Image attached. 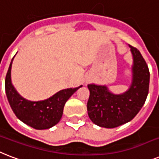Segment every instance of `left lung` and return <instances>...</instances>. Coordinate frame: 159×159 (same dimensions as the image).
I'll return each instance as SVG.
<instances>
[{"label": "left lung", "mask_w": 159, "mask_h": 159, "mask_svg": "<svg viewBox=\"0 0 159 159\" xmlns=\"http://www.w3.org/2000/svg\"><path fill=\"white\" fill-rule=\"evenodd\" d=\"M133 55L132 82L120 94L110 92L106 85L88 84L87 110L91 121L99 127L113 129L131 121L147 99L149 70L139 50L129 45Z\"/></svg>", "instance_id": "8db88e82"}]
</instances>
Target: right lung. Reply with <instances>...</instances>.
Returning a JSON list of instances; mask_svg holds the SVG:
<instances>
[{"label": "right lung", "mask_w": 159, "mask_h": 159, "mask_svg": "<svg viewBox=\"0 0 159 159\" xmlns=\"http://www.w3.org/2000/svg\"><path fill=\"white\" fill-rule=\"evenodd\" d=\"M10 64L5 81L6 93L12 110L18 119L35 129H47L60 122L63 109L70 96L82 85L59 91L49 99L40 101L27 100L20 94L11 83V66Z\"/></svg>", "instance_id": "right-lung-1"}]
</instances>
